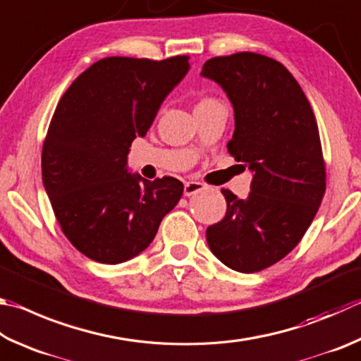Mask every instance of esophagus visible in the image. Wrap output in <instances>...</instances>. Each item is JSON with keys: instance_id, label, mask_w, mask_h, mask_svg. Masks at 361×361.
I'll return each mask as SVG.
<instances>
[{"instance_id": "obj_1", "label": "esophagus", "mask_w": 361, "mask_h": 361, "mask_svg": "<svg viewBox=\"0 0 361 361\" xmlns=\"http://www.w3.org/2000/svg\"><path fill=\"white\" fill-rule=\"evenodd\" d=\"M205 188L207 186L200 181H186L185 183V195H186V197H191V195L203 191Z\"/></svg>"}]
</instances>
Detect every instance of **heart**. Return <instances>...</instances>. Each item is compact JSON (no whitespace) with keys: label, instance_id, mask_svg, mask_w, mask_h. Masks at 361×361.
Instances as JSON below:
<instances>
[{"label":"heart","instance_id":"b5f03b06","mask_svg":"<svg viewBox=\"0 0 361 361\" xmlns=\"http://www.w3.org/2000/svg\"><path fill=\"white\" fill-rule=\"evenodd\" d=\"M209 101H214V99H209V97H205V99H202L199 104H203V102H209Z\"/></svg>","mask_w":361,"mask_h":361}]
</instances>
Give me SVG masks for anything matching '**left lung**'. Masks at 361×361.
Listing matches in <instances>:
<instances>
[{
	"instance_id": "8db88e82",
	"label": "left lung",
	"mask_w": 361,
	"mask_h": 361,
	"mask_svg": "<svg viewBox=\"0 0 361 361\" xmlns=\"http://www.w3.org/2000/svg\"><path fill=\"white\" fill-rule=\"evenodd\" d=\"M202 75L231 99L235 130L228 153L252 172L246 199L222 189L227 212L207 228L208 246L235 271H260L300 243L324 199L316 116L290 72L265 55L216 56L203 64Z\"/></svg>"
}]
</instances>
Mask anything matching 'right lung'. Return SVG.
Returning a JSON list of instances; mask_svg holds the SVG:
<instances>
[{
	"mask_svg": "<svg viewBox=\"0 0 361 361\" xmlns=\"http://www.w3.org/2000/svg\"><path fill=\"white\" fill-rule=\"evenodd\" d=\"M188 71L186 55L102 58L58 102L42 147V183L63 233L91 260L115 265L145 251L181 199L173 176L130 173L128 153Z\"/></svg>",
	"mask_w": 361,
	"mask_h": 361,
	"instance_id": "right-lung-1",
	"label": "right lung"
}]
</instances>
